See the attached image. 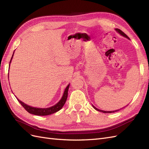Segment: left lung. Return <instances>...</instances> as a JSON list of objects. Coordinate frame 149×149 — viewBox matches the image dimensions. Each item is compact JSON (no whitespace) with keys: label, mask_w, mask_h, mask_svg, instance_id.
<instances>
[{"label":"left lung","mask_w":149,"mask_h":149,"mask_svg":"<svg viewBox=\"0 0 149 149\" xmlns=\"http://www.w3.org/2000/svg\"><path fill=\"white\" fill-rule=\"evenodd\" d=\"M115 30H116V31H118V32L120 35H123V37H125V38H129L127 37V35H126V34H125V33L123 32V31H122V30H120V29H115ZM93 107L96 110H97V111H98L102 112H103V113H112V112H117V111H119V109H118V110L112 111H102V110H100V109H97V108H96V107H94L93 105Z\"/></svg>","instance_id":"obj_1"}]
</instances>
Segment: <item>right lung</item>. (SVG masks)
Segmentation results:
<instances>
[{"instance_id":"add662e5","label":"right lung","mask_w":149,"mask_h":149,"mask_svg":"<svg viewBox=\"0 0 149 149\" xmlns=\"http://www.w3.org/2000/svg\"><path fill=\"white\" fill-rule=\"evenodd\" d=\"M13 53H14V52H13ZM13 55L11 58L10 63H11L12 59L13 58ZM9 66H10V65H9ZM69 86H70V84L68 85L67 87L65 89L63 95L60 101L58 102L57 104H56L55 105H54L52 107H48V108H38V107H31L30 106L26 104H25L24 102L20 101L17 97H16L18 101H19L21 104V105L24 107V109L28 112H29V113L34 114V115H37V116H47V115L53 114V113H55V112H56L58 111H60L63 107V106H64V104L66 102V101L67 100L68 91Z\"/></svg>"}]
</instances>
